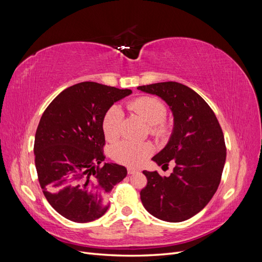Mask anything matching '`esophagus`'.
Segmentation results:
<instances>
[{"mask_svg":"<svg viewBox=\"0 0 262 262\" xmlns=\"http://www.w3.org/2000/svg\"><path fill=\"white\" fill-rule=\"evenodd\" d=\"M137 172H139V170L136 168H128V173H130V175H133V173H137Z\"/></svg>","mask_w":262,"mask_h":262,"instance_id":"esophagus-1","label":"esophagus"}]
</instances>
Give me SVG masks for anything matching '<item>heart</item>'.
<instances>
[{
    "instance_id": "b5f03b06",
    "label": "heart",
    "mask_w": 262,
    "mask_h": 262,
    "mask_svg": "<svg viewBox=\"0 0 262 262\" xmlns=\"http://www.w3.org/2000/svg\"><path fill=\"white\" fill-rule=\"evenodd\" d=\"M134 115L142 118L148 124V131L156 138H166L170 133V125L164 119L167 108L164 102L153 96H143L133 99L126 105ZM124 115L122 109L114 105L110 107L102 119V130L109 141H116L121 136ZM154 147L148 142L122 141L113 148V157L117 162L128 166H140L146 157L153 153Z\"/></svg>"
}]
</instances>
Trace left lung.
Instances as JSON below:
<instances>
[{"mask_svg":"<svg viewBox=\"0 0 262 262\" xmlns=\"http://www.w3.org/2000/svg\"><path fill=\"white\" fill-rule=\"evenodd\" d=\"M138 90L164 99L173 115L168 143L152 160L162 168L170 161L175 167L169 177L143 171L147 184L140 192L142 204L162 221H186L216 192L226 160L223 131L207 101L184 84L163 82Z\"/></svg>","mask_w":262,"mask_h":262,"instance_id":"1","label":"left lung"}]
</instances>
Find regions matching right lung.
<instances>
[{"mask_svg":"<svg viewBox=\"0 0 262 262\" xmlns=\"http://www.w3.org/2000/svg\"><path fill=\"white\" fill-rule=\"evenodd\" d=\"M131 90L82 82L47 107L35 136V165L42 192L66 219L87 223L104 215L108 194L126 176L124 166L105 161L102 119Z\"/></svg>","mask_w":262,"mask_h":262,"instance_id":"right-lung-1","label":"right lung"}]
</instances>
